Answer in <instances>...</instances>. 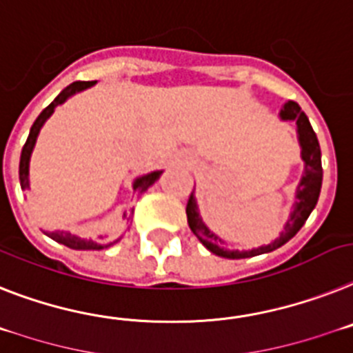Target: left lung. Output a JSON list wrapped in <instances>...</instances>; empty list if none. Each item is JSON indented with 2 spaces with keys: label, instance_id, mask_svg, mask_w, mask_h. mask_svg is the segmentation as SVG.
<instances>
[{
  "label": "left lung",
  "instance_id": "8db88e82",
  "mask_svg": "<svg viewBox=\"0 0 353 353\" xmlns=\"http://www.w3.org/2000/svg\"><path fill=\"white\" fill-rule=\"evenodd\" d=\"M280 118L285 121L292 120L296 121L298 127V141L301 147V159L305 163V172L301 176V181L296 190V201L292 206L291 217L287 219L283 232L280 233L276 241H272L268 245H260L256 250L250 251H239L228 248L224 242L219 239L213 232H210L208 226L204 224L203 219L199 217L197 212V203H195L194 194H190V199L186 204V217H188V226L194 232V235L201 241V244L206 250L212 251L213 254L222 256V259H250V256H256V254L271 253V251L282 248L285 242H289L296 233L300 232L305 221L309 219L310 212L316 208V203L319 199V192H321V181H323V168H321V149H319L318 136L314 132L312 125H310L309 118L300 109V105L292 100L285 103L280 111Z\"/></svg>",
  "mask_w": 353,
  "mask_h": 353
}]
</instances>
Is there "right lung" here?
<instances>
[{
    "label": "right lung",
    "instance_id": "1",
    "mask_svg": "<svg viewBox=\"0 0 353 353\" xmlns=\"http://www.w3.org/2000/svg\"><path fill=\"white\" fill-rule=\"evenodd\" d=\"M93 84H94V81L93 82L79 81V82H73V84H70L68 88H64V90H62L61 93L55 97V100L50 103L48 108L43 109V112H41L39 117H37V120L34 121V125H32V129H30V134H28V138H26L25 147H23V150H21L19 181H21V188H23V190H26V188L30 186V179H28V165H30V156H32V150H34L35 140H37V136H39V131H41V127L44 125V121L48 120V118L52 117V112L55 111V108H57V105H61V103L66 102L71 94L88 90V88H91ZM159 176H161V170L150 172V174H147V176L138 177V179H134V183H132V190L138 192V194H143V192L147 190L149 186H152L154 183L158 181ZM131 215H132V212L123 213V217H125L127 221L131 219ZM44 233H46L50 239H53L55 242L68 245V248H71V250H103V248H109V245H112L114 242H118V241L108 242L105 239H103V236H99L97 241H82L81 236L71 235V233H68V232H44Z\"/></svg>",
    "mask_w": 353,
    "mask_h": 353
}]
</instances>
